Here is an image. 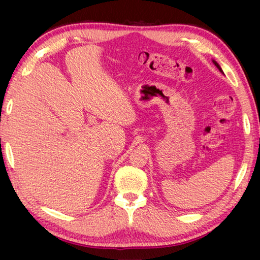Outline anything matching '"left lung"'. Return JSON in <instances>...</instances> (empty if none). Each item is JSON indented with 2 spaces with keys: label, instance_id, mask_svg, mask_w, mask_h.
<instances>
[{
  "label": "left lung",
  "instance_id": "obj_1",
  "mask_svg": "<svg viewBox=\"0 0 260 260\" xmlns=\"http://www.w3.org/2000/svg\"><path fill=\"white\" fill-rule=\"evenodd\" d=\"M213 63H214V65H215V67H217V68H218V69L220 70V71H221V72H222V70H221V68H220V67H219V64L217 63V61H214V60H213Z\"/></svg>",
  "mask_w": 260,
  "mask_h": 260
}]
</instances>
